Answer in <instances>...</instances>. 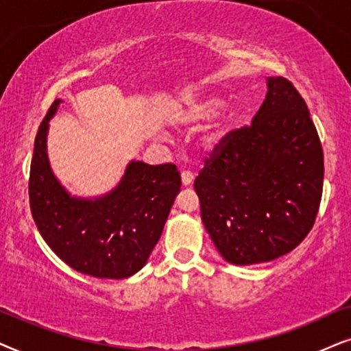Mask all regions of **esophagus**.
I'll return each instance as SVG.
<instances>
[{"label":"esophagus","mask_w":351,"mask_h":351,"mask_svg":"<svg viewBox=\"0 0 351 351\" xmlns=\"http://www.w3.org/2000/svg\"><path fill=\"white\" fill-rule=\"evenodd\" d=\"M181 181H183V184H184V186L193 184V181H194V175H193V173H191L189 170H184L183 173H181Z\"/></svg>","instance_id":"obj_1"}]
</instances>
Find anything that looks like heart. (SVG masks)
I'll return each mask as SVG.
<instances>
[{"label":"heart","instance_id":"obj_1","mask_svg":"<svg viewBox=\"0 0 351 351\" xmlns=\"http://www.w3.org/2000/svg\"><path fill=\"white\" fill-rule=\"evenodd\" d=\"M221 101L217 97H205L197 102H193L189 107V119L193 121H204L212 119L217 114Z\"/></svg>","mask_w":351,"mask_h":351}]
</instances>
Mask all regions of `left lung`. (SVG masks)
<instances>
[{
	"instance_id": "8db88e82",
	"label": "left lung",
	"mask_w": 351,
	"mask_h": 351,
	"mask_svg": "<svg viewBox=\"0 0 351 351\" xmlns=\"http://www.w3.org/2000/svg\"><path fill=\"white\" fill-rule=\"evenodd\" d=\"M324 156L306 102L284 77L250 125L231 130L194 181L200 215L223 258L265 263L289 254L315 224Z\"/></svg>"
}]
</instances>
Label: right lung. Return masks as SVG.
<instances>
[{
	"label": "right lung",
	"mask_w": 351,
	"mask_h": 351,
	"mask_svg": "<svg viewBox=\"0 0 351 351\" xmlns=\"http://www.w3.org/2000/svg\"><path fill=\"white\" fill-rule=\"evenodd\" d=\"M51 104L35 138L30 165L32 217L51 250L70 268L95 278L125 279L146 265L160 239L180 193L181 176L173 163L132 162L120 184L104 197H72L51 171L46 154Z\"/></svg>",
	"instance_id": "right-lung-1"
}]
</instances>
